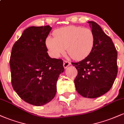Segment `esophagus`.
<instances>
[{
  "mask_svg": "<svg viewBox=\"0 0 124 124\" xmlns=\"http://www.w3.org/2000/svg\"><path fill=\"white\" fill-rule=\"evenodd\" d=\"M70 65V63L69 62V61H63V67H64V68H65V69H66L67 67H68V66H69Z\"/></svg>",
  "mask_w": 124,
  "mask_h": 124,
  "instance_id": "1",
  "label": "esophagus"
}]
</instances>
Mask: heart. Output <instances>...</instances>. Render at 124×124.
<instances>
[{"label":"heart","instance_id":"obj_1","mask_svg":"<svg viewBox=\"0 0 124 124\" xmlns=\"http://www.w3.org/2000/svg\"><path fill=\"white\" fill-rule=\"evenodd\" d=\"M54 38H46V45L55 58H59L67 49L72 59L82 60L91 53L94 45V35L89 28L65 27L54 31Z\"/></svg>","mask_w":124,"mask_h":124}]
</instances>
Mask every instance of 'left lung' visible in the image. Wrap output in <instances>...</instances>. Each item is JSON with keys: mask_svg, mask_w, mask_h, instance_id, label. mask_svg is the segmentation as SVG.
Wrapping results in <instances>:
<instances>
[{"mask_svg": "<svg viewBox=\"0 0 124 124\" xmlns=\"http://www.w3.org/2000/svg\"><path fill=\"white\" fill-rule=\"evenodd\" d=\"M94 35L91 53L78 62H72L78 70L75 79L77 92L84 97H98L113 85L118 73L117 51L111 38L94 21H88Z\"/></svg>", "mask_w": 124, "mask_h": 124, "instance_id": "1", "label": "left lung"}]
</instances>
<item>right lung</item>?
Listing matches in <instances>:
<instances>
[{
    "mask_svg": "<svg viewBox=\"0 0 124 124\" xmlns=\"http://www.w3.org/2000/svg\"><path fill=\"white\" fill-rule=\"evenodd\" d=\"M49 25L30 27L14 44L10 59L14 90L23 100L36 106L49 103L56 93V82L64 71L63 61L51 58L45 41Z\"/></svg>",
    "mask_w": 124,
    "mask_h": 124,
    "instance_id": "obj_1",
    "label": "right lung"
}]
</instances>
